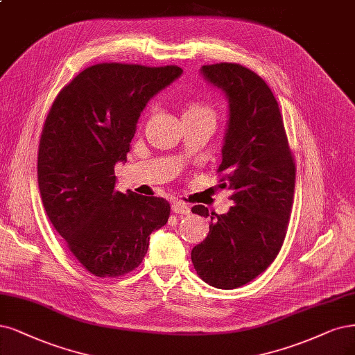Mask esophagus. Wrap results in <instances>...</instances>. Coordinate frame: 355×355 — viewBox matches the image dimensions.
Returning <instances> with one entry per match:
<instances>
[{
    "label": "esophagus",
    "instance_id": "obj_1",
    "mask_svg": "<svg viewBox=\"0 0 355 355\" xmlns=\"http://www.w3.org/2000/svg\"><path fill=\"white\" fill-rule=\"evenodd\" d=\"M172 210H173V213H176V214H189L191 213V209L189 207L185 204V202H182V201H179V200H175L173 202H172Z\"/></svg>",
    "mask_w": 355,
    "mask_h": 355
}]
</instances>
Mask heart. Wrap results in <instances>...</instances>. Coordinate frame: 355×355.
<instances>
[{"label":"heart","instance_id":"obj_1","mask_svg":"<svg viewBox=\"0 0 355 355\" xmlns=\"http://www.w3.org/2000/svg\"><path fill=\"white\" fill-rule=\"evenodd\" d=\"M183 119H192V120H210L216 123L217 113L214 107L205 100L195 98L189 100L183 108Z\"/></svg>","mask_w":355,"mask_h":355}]
</instances>
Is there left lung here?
Wrapping results in <instances>:
<instances>
[{
    "instance_id": "1",
    "label": "left lung",
    "mask_w": 355,
    "mask_h": 355,
    "mask_svg": "<svg viewBox=\"0 0 355 355\" xmlns=\"http://www.w3.org/2000/svg\"><path fill=\"white\" fill-rule=\"evenodd\" d=\"M201 71L229 100L217 175L234 205L226 214L211 213L209 235L192 248L191 259L205 284L235 289L261 275L282 248L297 168L268 85L236 63L207 64ZM192 213L210 216L204 205L192 207Z\"/></svg>"
}]
</instances>
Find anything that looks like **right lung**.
I'll return each instance as SVG.
<instances>
[{
    "label": "right lung",
    "instance_id": "obj_1",
    "mask_svg": "<svg viewBox=\"0 0 355 355\" xmlns=\"http://www.w3.org/2000/svg\"><path fill=\"white\" fill-rule=\"evenodd\" d=\"M180 73L178 66H91L58 92L45 119L38 151L44 209L94 276L135 270L151 232L167 223L164 198L116 191L114 166L126 160L146 103Z\"/></svg>",
    "mask_w": 355,
    "mask_h": 355
}]
</instances>
